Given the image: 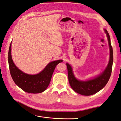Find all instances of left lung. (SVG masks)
<instances>
[{
    "label": "left lung",
    "mask_w": 121,
    "mask_h": 121,
    "mask_svg": "<svg viewBox=\"0 0 121 121\" xmlns=\"http://www.w3.org/2000/svg\"><path fill=\"white\" fill-rule=\"evenodd\" d=\"M105 32L107 34L108 42H109L110 56L109 64L105 70L101 74L92 79L88 81H83L78 80L73 75L70 65H69L68 63L66 64L67 67L69 82L73 89L79 94L83 95H90L95 94L105 87L110 78L113 62V49L111 44L109 34L106 30H105Z\"/></svg>",
    "instance_id": "1"
}]
</instances>
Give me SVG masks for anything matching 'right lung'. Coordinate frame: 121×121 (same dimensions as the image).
Here are the masks:
<instances>
[{"label": "right lung", "instance_id": "1", "mask_svg": "<svg viewBox=\"0 0 121 121\" xmlns=\"http://www.w3.org/2000/svg\"><path fill=\"white\" fill-rule=\"evenodd\" d=\"M11 43L9 49L8 60L11 77L16 84L28 93H39L45 91L50 84L56 65L63 60L52 61L38 74L29 75L19 69L14 65L11 57Z\"/></svg>", "mask_w": 121, "mask_h": 121}]
</instances>
